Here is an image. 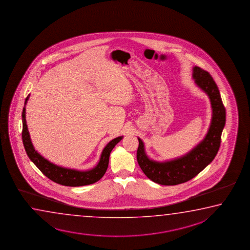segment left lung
<instances>
[{
  "label": "left lung",
  "instance_id": "obj_1",
  "mask_svg": "<svg viewBox=\"0 0 250 250\" xmlns=\"http://www.w3.org/2000/svg\"><path fill=\"white\" fill-rule=\"evenodd\" d=\"M192 79L208 95L212 107L211 123L203 139L181 157L160 162L148 157L143 140L137 137L139 146L136 157L140 167L150 180L159 185L176 186L189 181L212 163L220 148L226 124V109L220 91L212 76L199 66L192 68Z\"/></svg>",
  "mask_w": 250,
  "mask_h": 250
}]
</instances>
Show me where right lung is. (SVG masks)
<instances>
[{
    "mask_svg": "<svg viewBox=\"0 0 250 250\" xmlns=\"http://www.w3.org/2000/svg\"><path fill=\"white\" fill-rule=\"evenodd\" d=\"M30 98V94L25 99V103L21 113V121H22V144L25 148L26 153L31 161L34 163L35 165L38 169L42 171V173L50 178L53 182L60 184L65 187H83L92 185L93 183L97 182L106 173L109 156H110L112 149L114 146L118 144L123 136H118L114 139L111 140L108 144L103 148L100 160L98 162L96 166L93 168L86 170L81 169H71L65 168L63 166L55 165L49 161L46 158L42 157L38 153L34 148V145L30 139V132L28 130V126L26 123V104Z\"/></svg>",
    "mask_w": 250,
    "mask_h": 250,
    "instance_id": "add662e5",
    "label": "right lung"
}]
</instances>
